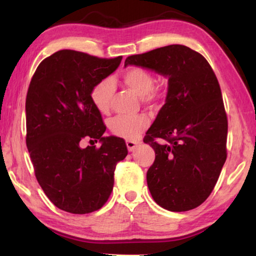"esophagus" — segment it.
Wrapping results in <instances>:
<instances>
[{"label":"esophagus","instance_id":"34e87169","mask_svg":"<svg viewBox=\"0 0 256 256\" xmlns=\"http://www.w3.org/2000/svg\"><path fill=\"white\" fill-rule=\"evenodd\" d=\"M138 144H140V142H138V141H134V140H128L126 141V146H128V151H133Z\"/></svg>","mask_w":256,"mask_h":256}]
</instances>
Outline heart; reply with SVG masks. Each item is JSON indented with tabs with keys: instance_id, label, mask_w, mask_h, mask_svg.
<instances>
[{
	"instance_id": "1",
	"label": "heart",
	"mask_w": 256,
	"mask_h": 256,
	"mask_svg": "<svg viewBox=\"0 0 256 256\" xmlns=\"http://www.w3.org/2000/svg\"><path fill=\"white\" fill-rule=\"evenodd\" d=\"M123 84L138 96L142 97L146 102H157L162 97V90L154 86L152 73L141 66H132L124 72ZM114 94V86L110 79H104L94 86L90 92V99L102 114L110 110V102ZM150 120L146 115L116 116L110 120V128L116 136L134 140L148 128Z\"/></svg>"
}]
</instances>
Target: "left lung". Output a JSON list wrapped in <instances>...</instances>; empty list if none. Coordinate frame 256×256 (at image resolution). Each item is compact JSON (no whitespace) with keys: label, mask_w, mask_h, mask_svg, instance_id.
Masks as SVG:
<instances>
[{"label":"left lung","mask_w":256,"mask_h":256,"mask_svg":"<svg viewBox=\"0 0 256 256\" xmlns=\"http://www.w3.org/2000/svg\"><path fill=\"white\" fill-rule=\"evenodd\" d=\"M126 66L168 78L166 102L144 138L156 152L146 172L151 196L170 211L196 209L209 198L227 158L228 120L218 79L204 56L183 45L131 55Z\"/></svg>","instance_id":"left-lung-1"}]
</instances>
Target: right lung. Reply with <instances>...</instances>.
<instances>
[{
  "instance_id": "right-lung-1",
  "label": "right lung",
  "mask_w": 256,
  "mask_h": 256,
  "mask_svg": "<svg viewBox=\"0 0 256 256\" xmlns=\"http://www.w3.org/2000/svg\"><path fill=\"white\" fill-rule=\"evenodd\" d=\"M120 60L62 50L42 60L30 81L26 144L34 176L52 203L70 214H90L105 204L116 164L128 154L123 138L102 136L106 125L90 99L94 86ZM84 140L103 144L81 148Z\"/></svg>"
}]
</instances>
